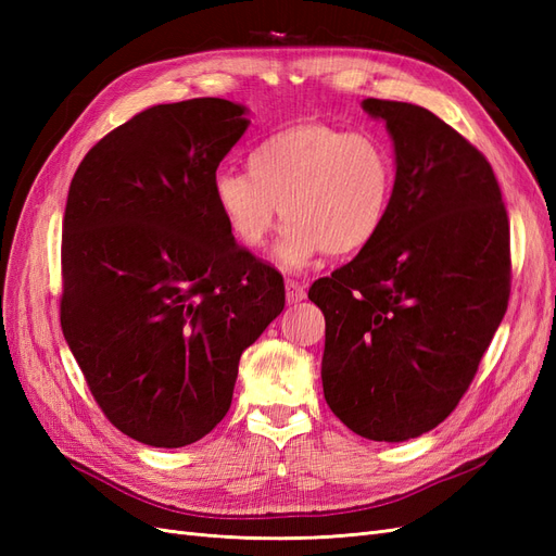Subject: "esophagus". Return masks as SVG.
I'll use <instances>...</instances> for the list:
<instances>
[{
	"label": "esophagus",
	"mask_w": 556,
	"mask_h": 556,
	"mask_svg": "<svg viewBox=\"0 0 556 556\" xmlns=\"http://www.w3.org/2000/svg\"><path fill=\"white\" fill-rule=\"evenodd\" d=\"M285 292H288L290 304H299V301L306 299V285L299 280H285Z\"/></svg>",
	"instance_id": "obj_1"
}]
</instances>
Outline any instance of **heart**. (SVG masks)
<instances>
[{
    "label": "heart",
    "instance_id": "1",
    "mask_svg": "<svg viewBox=\"0 0 556 556\" xmlns=\"http://www.w3.org/2000/svg\"><path fill=\"white\" fill-rule=\"evenodd\" d=\"M396 190V157L376 134L323 121H296L264 137L248 172L217 169L213 201L229 233L260 250L285 215L276 245L282 266L301 268L319 252L352 255L380 233Z\"/></svg>",
    "mask_w": 556,
    "mask_h": 556
}]
</instances>
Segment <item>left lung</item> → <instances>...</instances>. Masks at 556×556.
<instances>
[{
    "label": "left lung",
    "instance_id": "8db88e82",
    "mask_svg": "<svg viewBox=\"0 0 556 556\" xmlns=\"http://www.w3.org/2000/svg\"><path fill=\"white\" fill-rule=\"evenodd\" d=\"M394 141L374 243L308 299L325 313L331 413L368 441L417 439L457 408L508 308L510 225L492 164L431 111L364 99Z\"/></svg>",
    "mask_w": 556,
    "mask_h": 556
}]
</instances>
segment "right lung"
<instances>
[{
  "mask_svg": "<svg viewBox=\"0 0 556 556\" xmlns=\"http://www.w3.org/2000/svg\"><path fill=\"white\" fill-rule=\"evenodd\" d=\"M243 115L217 97L150 106L90 148L66 197L62 333L109 422L153 447L220 422L243 350L285 308L280 271L213 201Z\"/></svg>",
  "mask_w": 556,
  "mask_h": 556,
  "instance_id": "right-lung-1",
  "label": "right lung"
}]
</instances>
